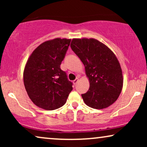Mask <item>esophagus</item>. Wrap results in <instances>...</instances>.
I'll list each match as a JSON object with an SVG mask.
<instances>
[{
  "label": "esophagus",
  "mask_w": 147,
  "mask_h": 147,
  "mask_svg": "<svg viewBox=\"0 0 147 147\" xmlns=\"http://www.w3.org/2000/svg\"><path fill=\"white\" fill-rule=\"evenodd\" d=\"M78 80H79V79H78V78H76V80H74V84H77L78 83Z\"/></svg>",
  "instance_id": "1"
}]
</instances>
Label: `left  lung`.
I'll return each mask as SVG.
<instances>
[{
  "mask_svg": "<svg viewBox=\"0 0 147 147\" xmlns=\"http://www.w3.org/2000/svg\"><path fill=\"white\" fill-rule=\"evenodd\" d=\"M71 48L85 65L90 88L82 94L86 105L103 109L118 99L123 85L121 67L113 52L94 39H74Z\"/></svg>",
  "mask_w": 147,
  "mask_h": 147,
  "instance_id": "left-lung-1",
  "label": "left lung"
}]
</instances>
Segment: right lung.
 <instances>
[{"instance_id":"1","label":"right lung","mask_w":147,"mask_h":147,"mask_svg":"<svg viewBox=\"0 0 147 147\" xmlns=\"http://www.w3.org/2000/svg\"><path fill=\"white\" fill-rule=\"evenodd\" d=\"M71 39L45 41L34 50L26 63L23 81L26 91L38 107L53 110L63 106L71 92L72 84L60 68Z\"/></svg>"}]
</instances>
